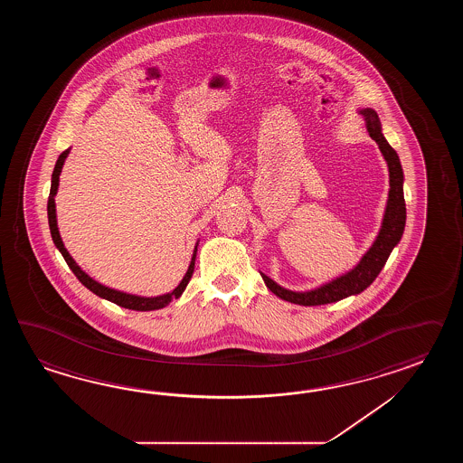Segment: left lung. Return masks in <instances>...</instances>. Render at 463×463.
<instances>
[{"mask_svg":"<svg viewBox=\"0 0 463 463\" xmlns=\"http://www.w3.org/2000/svg\"><path fill=\"white\" fill-rule=\"evenodd\" d=\"M357 112L364 118L367 132L379 146V150L384 156L387 168H389V187L391 188H389V197L385 203L384 217H383L379 233L375 236L374 243L369 246V250L354 268H351L343 275L335 276L331 281L316 286L313 289H306V291L288 289L260 271L268 289L288 303L299 306L329 305L349 296L363 293L373 285V281L384 268L387 258L391 256L393 248L399 245L402 238L407 213H405V200H403V172L401 160L397 152L385 140L381 120L374 109H357Z\"/></svg>","mask_w":463,"mask_h":463,"instance_id":"8db88e82","label":"left lung"}]
</instances>
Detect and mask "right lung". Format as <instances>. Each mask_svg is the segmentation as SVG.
<instances>
[{"label": "right lung", "mask_w": 463, "mask_h": 463, "mask_svg": "<svg viewBox=\"0 0 463 463\" xmlns=\"http://www.w3.org/2000/svg\"><path fill=\"white\" fill-rule=\"evenodd\" d=\"M70 152L71 148H68V150H64V152L61 154L60 158H58V162H56V165H54V170H52V177H51L50 200H48V222H50L52 241H54L56 248L60 250L62 258L66 260L68 266L72 269V273L76 275V278H78L79 281H80L82 285L88 288L89 291H92L94 295H98L99 298H102V299H108V301L114 303V305L122 306V307H126V309H134V311H154V309H162V307H165V306L170 305V303H172V299H177V298H180L182 293L185 291L188 281H190V278L194 275V269H195V258H197L198 241H200V240H198L197 245H195V250H194V255H192V261H190V265H188L187 273H185V276L182 278V281L178 283L177 288H175L174 291H170V293H165V295H130V293H124V291H118V289H114V288L100 285L99 281L92 279V278H90L84 269H80V266H79L78 263L74 261V258L70 255V251L66 250V246L62 243V238H61L60 235V228H58L56 202H54V197H56L58 188H60V175L61 172H62V165H64L66 158L70 156Z\"/></svg>", "instance_id": "obj_1"}]
</instances>
